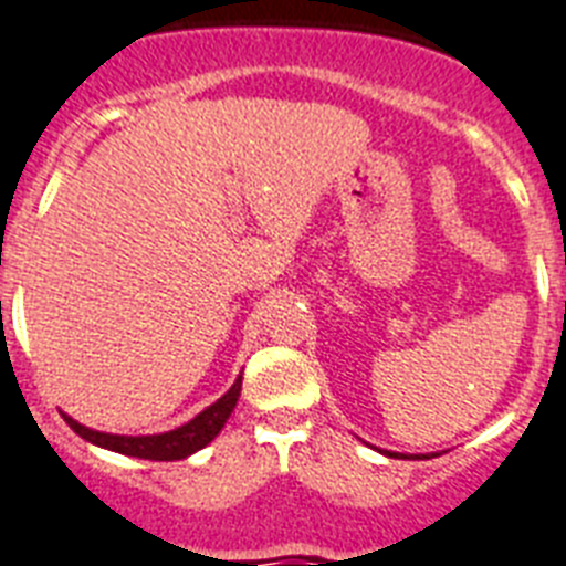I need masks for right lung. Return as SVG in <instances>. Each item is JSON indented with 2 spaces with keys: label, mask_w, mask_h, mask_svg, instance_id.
<instances>
[{
  "label": "right lung",
  "mask_w": 566,
  "mask_h": 566,
  "mask_svg": "<svg viewBox=\"0 0 566 566\" xmlns=\"http://www.w3.org/2000/svg\"><path fill=\"white\" fill-rule=\"evenodd\" d=\"M240 386H243V380L237 378L234 386H231L223 398L217 400V403H211L209 409H202L195 421H188L186 427L174 429V432L132 438V434L94 432V429L82 427V423H76L74 418H67V415H65V421L67 427L80 434V438L96 443V447L114 449V452H123V455H132V458H145V461H180V458H188L191 452H197V449H202L206 443L214 441L217 432H220V429L226 427V421H229L231 409L237 407Z\"/></svg>",
  "instance_id": "1"
}]
</instances>
